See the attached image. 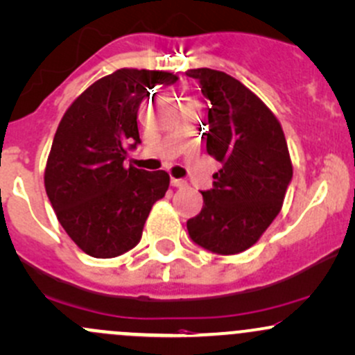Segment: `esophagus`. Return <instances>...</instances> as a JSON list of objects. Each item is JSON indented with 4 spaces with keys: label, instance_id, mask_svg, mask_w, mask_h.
<instances>
[{
    "label": "esophagus",
    "instance_id": "1",
    "mask_svg": "<svg viewBox=\"0 0 355 355\" xmlns=\"http://www.w3.org/2000/svg\"><path fill=\"white\" fill-rule=\"evenodd\" d=\"M171 185H173L175 189H182V187L187 185V182L182 180V178H171Z\"/></svg>",
    "mask_w": 355,
    "mask_h": 355
}]
</instances>
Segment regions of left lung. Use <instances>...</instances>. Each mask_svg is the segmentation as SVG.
Instances as JSON below:
<instances>
[{"mask_svg": "<svg viewBox=\"0 0 355 355\" xmlns=\"http://www.w3.org/2000/svg\"><path fill=\"white\" fill-rule=\"evenodd\" d=\"M185 73L210 101L207 153L222 163L187 229L198 246L237 254L258 243L282 210L293 177L285 133L270 107L234 77L212 69Z\"/></svg>", "mask_w": 355, "mask_h": 355, "instance_id": "1", "label": "left lung"}]
</instances>
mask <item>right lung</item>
Returning a JSON list of instances; mask_svg holds the SVG:
<instances>
[{"label":"right lung","instance_id":"add662e5","mask_svg":"<svg viewBox=\"0 0 355 355\" xmlns=\"http://www.w3.org/2000/svg\"><path fill=\"white\" fill-rule=\"evenodd\" d=\"M178 77L119 69L70 104L53 136L45 190L70 239L92 258H116L139 243L153 204L170 185L166 171L124 166L139 141L138 107L148 89Z\"/></svg>","mask_w":355,"mask_h":355}]
</instances>
